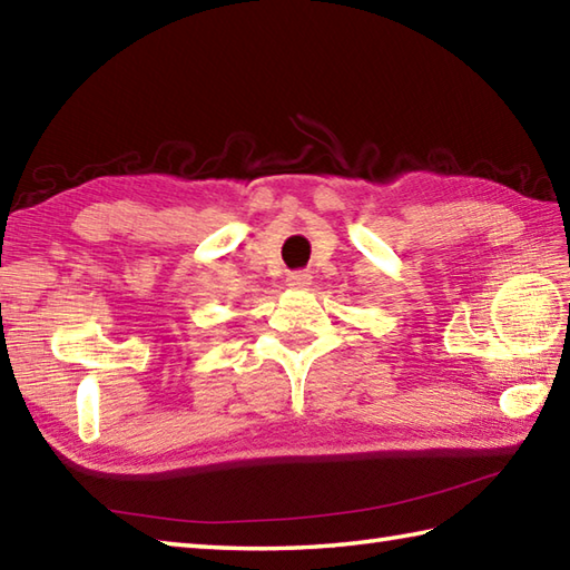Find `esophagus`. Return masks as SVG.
<instances>
[{
	"instance_id": "1",
	"label": "esophagus",
	"mask_w": 570,
	"mask_h": 570,
	"mask_svg": "<svg viewBox=\"0 0 570 570\" xmlns=\"http://www.w3.org/2000/svg\"><path fill=\"white\" fill-rule=\"evenodd\" d=\"M286 284L292 288H306L311 284V274L308 272H292L286 276Z\"/></svg>"
}]
</instances>
